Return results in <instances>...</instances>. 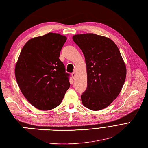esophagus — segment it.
Instances as JSON below:
<instances>
[{
  "instance_id": "obj_1",
  "label": "esophagus",
  "mask_w": 148,
  "mask_h": 148,
  "mask_svg": "<svg viewBox=\"0 0 148 148\" xmlns=\"http://www.w3.org/2000/svg\"><path fill=\"white\" fill-rule=\"evenodd\" d=\"M71 76H72V78L74 79V78H75V76H76V73H75V71H73V73H71Z\"/></svg>"
}]
</instances>
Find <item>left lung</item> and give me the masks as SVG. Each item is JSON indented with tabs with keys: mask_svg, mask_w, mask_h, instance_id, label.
I'll return each mask as SVG.
<instances>
[{
	"mask_svg": "<svg viewBox=\"0 0 148 148\" xmlns=\"http://www.w3.org/2000/svg\"><path fill=\"white\" fill-rule=\"evenodd\" d=\"M86 63L87 89L81 95L83 105L103 110L116 99L126 78V66L117 45L110 38L94 34L75 35Z\"/></svg>",
	"mask_w": 148,
	"mask_h": 148,
	"instance_id": "1",
	"label": "left lung"
}]
</instances>
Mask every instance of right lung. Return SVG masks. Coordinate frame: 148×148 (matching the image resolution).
I'll return each instance as SVG.
<instances>
[{
  "label": "right lung",
  "mask_w": 148,
  "mask_h": 148,
  "mask_svg": "<svg viewBox=\"0 0 148 148\" xmlns=\"http://www.w3.org/2000/svg\"><path fill=\"white\" fill-rule=\"evenodd\" d=\"M66 39L48 33L31 38L21 49L15 66L16 79L26 99L38 110L59 106L70 88V74L59 58Z\"/></svg>",
  "instance_id": "obj_1"
}]
</instances>
